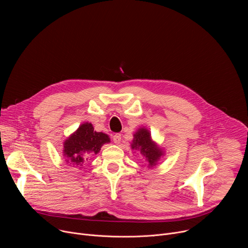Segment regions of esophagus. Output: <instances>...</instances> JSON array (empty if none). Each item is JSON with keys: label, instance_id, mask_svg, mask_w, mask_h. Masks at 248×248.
<instances>
[{"label": "esophagus", "instance_id": "obj_1", "mask_svg": "<svg viewBox=\"0 0 248 248\" xmlns=\"http://www.w3.org/2000/svg\"><path fill=\"white\" fill-rule=\"evenodd\" d=\"M122 140V134L120 133H116L114 136H113V141L116 143V144H119L121 142Z\"/></svg>", "mask_w": 248, "mask_h": 248}]
</instances>
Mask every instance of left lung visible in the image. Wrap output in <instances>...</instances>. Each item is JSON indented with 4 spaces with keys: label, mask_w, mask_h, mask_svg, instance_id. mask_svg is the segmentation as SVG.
<instances>
[{
    "label": "left lung",
    "mask_w": 248,
    "mask_h": 248,
    "mask_svg": "<svg viewBox=\"0 0 248 248\" xmlns=\"http://www.w3.org/2000/svg\"><path fill=\"white\" fill-rule=\"evenodd\" d=\"M132 149H140V152L144 155L149 163V166H153L159 160L162 155L161 150L154 144L151 140L150 133L147 129L141 128L135 134L132 141Z\"/></svg>",
    "instance_id": "left-lung-1"
}]
</instances>
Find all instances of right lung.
<instances>
[{
  "mask_svg": "<svg viewBox=\"0 0 248 248\" xmlns=\"http://www.w3.org/2000/svg\"><path fill=\"white\" fill-rule=\"evenodd\" d=\"M110 142V138L103 132H96L91 124H81L78 129L63 143V155L66 162L81 166L88 154H97L101 146Z\"/></svg>",
  "mask_w": 248,
  "mask_h": 248,
  "instance_id": "add662e5",
  "label": "right lung"
}]
</instances>
